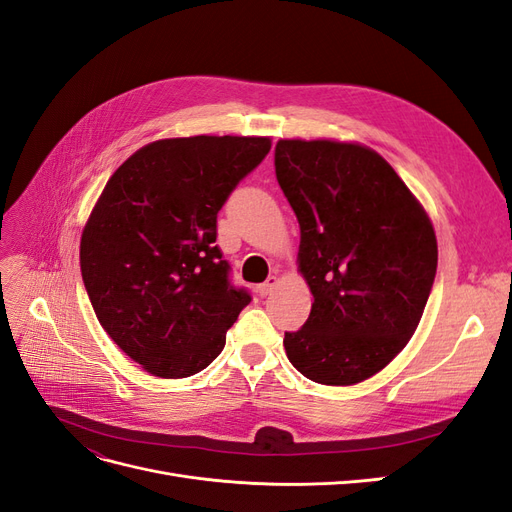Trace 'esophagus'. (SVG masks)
<instances>
[{
	"mask_svg": "<svg viewBox=\"0 0 512 512\" xmlns=\"http://www.w3.org/2000/svg\"><path fill=\"white\" fill-rule=\"evenodd\" d=\"M277 282H280V277H277V275H269V277H267V282H265V284H260V288H258L260 297H267V294H271V292H273V288L277 286Z\"/></svg>",
	"mask_w": 512,
	"mask_h": 512,
	"instance_id": "34e87169",
	"label": "esophagus"
}]
</instances>
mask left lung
I'll use <instances>...</instances> for the list:
<instances>
[{
  "mask_svg": "<svg viewBox=\"0 0 512 512\" xmlns=\"http://www.w3.org/2000/svg\"><path fill=\"white\" fill-rule=\"evenodd\" d=\"M275 175L301 228L299 271L314 294L288 361L318 384L371 378L404 350L438 267L421 203L374 149L280 141Z\"/></svg>",
  "mask_w": 512,
  "mask_h": 512,
  "instance_id": "1",
  "label": "left lung"
}]
</instances>
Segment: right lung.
Returning <instances> with one entry per match:
<instances>
[{"label":"right lung","mask_w":512,"mask_h":512,"mask_svg":"<svg viewBox=\"0 0 512 512\" xmlns=\"http://www.w3.org/2000/svg\"><path fill=\"white\" fill-rule=\"evenodd\" d=\"M269 149L265 136L164 138L108 179L81 237L83 284L102 329L149 374L203 371L252 301L215 237L230 192Z\"/></svg>","instance_id":"add662e5"}]
</instances>
